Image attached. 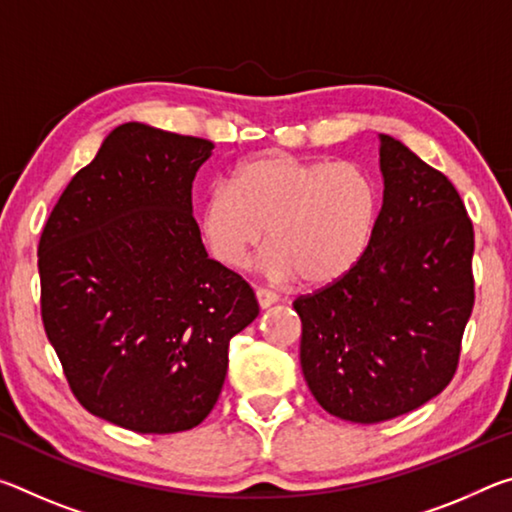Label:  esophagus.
I'll list each match as a JSON object with an SVG mask.
<instances>
[{
	"label": "esophagus",
	"instance_id": "1",
	"mask_svg": "<svg viewBox=\"0 0 512 512\" xmlns=\"http://www.w3.org/2000/svg\"><path fill=\"white\" fill-rule=\"evenodd\" d=\"M255 298H257L259 307H262V309H268L271 305H275L277 300H280V296H277V293L268 291V289H257V291H255Z\"/></svg>",
	"mask_w": 512,
	"mask_h": 512
}]
</instances>
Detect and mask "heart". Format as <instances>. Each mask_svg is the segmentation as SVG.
Returning <instances> with one entry per match:
<instances>
[{
    "label": "heart",
    "mask_w": 512,
    "mask_h": 512,
    "mask_svg": "<svg viewBox=\"0 0 512 512\" xmlns=\"http://www.w3.org/2000/svg\"><path fill=\"white\" fill-rule=\"evenodd\" d=\"M379 210L377 180L359 164L264 153L239 164L230 187L207 192L201 232L221 264L239 268L266 228L268 277L329 287L368 253Z\"/></svg>",
    "instance_id": "b5f03b06"
}]
</instances>
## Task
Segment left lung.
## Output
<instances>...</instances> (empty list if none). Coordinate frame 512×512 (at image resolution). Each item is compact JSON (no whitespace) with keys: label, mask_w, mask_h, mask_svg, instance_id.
<instances>
[{"label":"left lung","mask_w":512,"mask_h":512,"mask_svg":"<svg viewBox=\"0 0 512 512\" xmlns=\"http://www.w3.org/2000/svg\"><path fill=\"white\" fill-rule=\"evenodd\" d=\"M384 203L350 275L293 302L311 395L341 420L418 409L452 381L474 307V228L456 187L379 135Z\"/></svg>","instance_id":"left-lung-1"}]
</instances>
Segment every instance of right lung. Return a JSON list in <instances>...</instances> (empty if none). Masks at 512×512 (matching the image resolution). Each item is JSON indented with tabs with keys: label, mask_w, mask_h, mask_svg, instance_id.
Here are the masks:
<instances>
[{
	"label": "right lung",
	"mask_w": 512,
	"mask_h": 512,
	"mask_svg": "<svg viewBox=\"0 0 512 512\" xmlns=\"http://www.w3.org/2000/svg\"><path fill=\"white\" fill-rule=\"evenodd\" d=\"M214 144L128 121L51 212L38 246L42 323L69 388L137 433L201 424L230 339L259 314L246 280L207 257L192 183Z\"/></svg>",
	"instance_id": "obj_1"
}]
</instances>
